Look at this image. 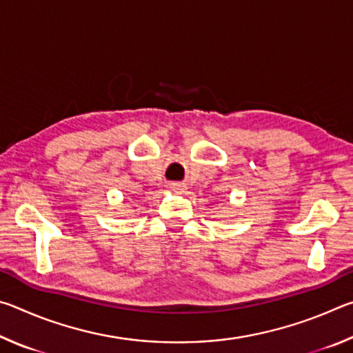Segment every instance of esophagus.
<instances>
[{
	"label": "esophagus",
	"mask_w": 353,
	"mask_h": 353,
	"mask_svg": "<svg viewBox=\"0 0 353 353\" xmlns=\"http://www.w3.org/2000/svg\"><path fill=\"white\" fill-rule=\"evenodd\" d=\"M170 188L172 191H176V193H182L183 188H185V185L183 183H170Z\"/></svg>",
	"instance_id": "esophagus-1"
}]
</instances>
